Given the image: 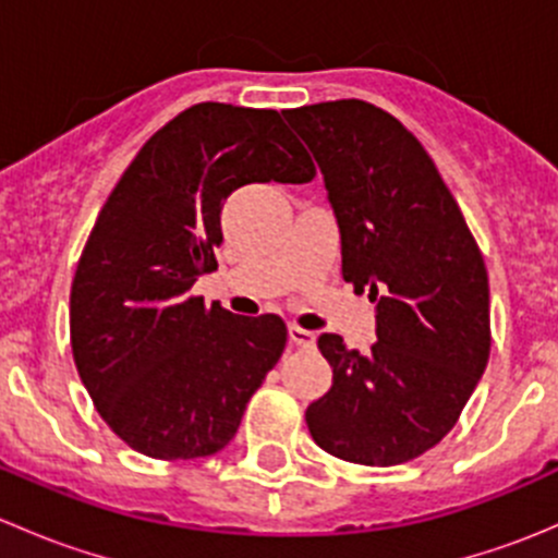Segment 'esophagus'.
Returning a JSON list of instances; mask_svg holds the SVG:
<instances>
[{
  "mask_svg": "<svg viewBox=\"0 0 558 558\" xmlns=\"http://www.w3.org/2000/svg\"><path fill=\"white\" fill-rule=\"evenodd\" d=\"M289 340L294 342L296 348H313L315 345V331H307V329H302V326L291 324L289 326Z\"/></svg>",
  "mask_w": 558,
  "mask_h": 558,
  "instance_id": "esophagus-1",
  "label": "esophagus"
}]
</instances>
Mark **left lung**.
Segmentation results:
<instances>
[{
    "mask_svg": "<svg viewBox=\"0 0 558 558\" xmlns=\"http://www.w3.org/2000/svg\"><path fill=\"white\" fill-rule=\"evenodd\" d=\"M283 118L324 174L342 278L378 302L369 353L348 351L340 335L318 337L331 388L307 408V429L337 459L404 464L453 429L486 369L481 247L432 156L391 112L337 99Z\"/></svg>",
    "mask_w": 558,
    "mask_h": 558,
    "instance_id": "obj_1",
    "label": "left lung"
}]
</instances>
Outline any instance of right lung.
I'll return each instance as SVG.
<instances>
[{
    "label": "right lung",
    "instance_id": "add662e5",
    "mask_svg": "<svg viewBox=\"0 0 558 558\" xmlns=\"http://www.w3.org/2000/svg\"><path fill=\"white\" fill-rule=\"evenodd\" d=\"M315 167L278 110L199 102L140 148L99 210L70 291L77 375L105 424L150 459L221 451L286 348L280 315H234L191 286L218 267L221 207Z\"/></svg>",
    "mask_w": 558,
    "mask_h": 558
}]
</instances>
